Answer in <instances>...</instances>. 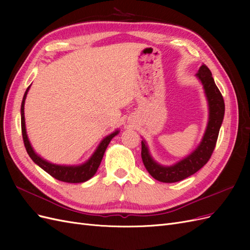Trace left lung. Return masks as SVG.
<instances>
[{"mask_svg": "<svg viewBox=\"0 0 250 250\" xmlns=\"http://www.w3.org/2000/svg\"><path fill=\"white\" fill-rule=\"evenodd\" d=\"M196 76L202 83L208 103V122L198 147L184 160L166 167L153 160L150 155L146 142L144 140L142 141L141 154L144 166L151 176L162 183H176L193 175L208 162L216 146L225 110L223 97L206 64L200 66Z\"/></svg>", "mask_w": 250, "mask_h": 250, "instance_id": "left-lung-1", "label": "left lung"}]
</instances>
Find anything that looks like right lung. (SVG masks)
Instances as JSON below:
<instances>
[{"label": "right lung", "instance_id": "right-lung-1", "mask_svg": "<svg viewBox=\"0 0 250 250\" xmlns=\"http://www.w3.org/2000/svg\"><path fill=\"white\" fill-rule=\"evenodd\" d=\"M30 86L26 89L24 98H22L21 101V134H22V140H24V145L27 150L29 156L31 157V160L39 165L40 167L49 173L52 177L56 178L57 180L63 181V183H70V184H79V183H84V181L92 178L99 166L101 164V161L103 158L105 150H106L108 144L110 143L111 139L119 133V130H116L115 132L110 133L107 137H105L99 146L97 147L96 151L93 153V155L88 158L84 164L79 165V166H63V165H56L52 164L46 160H43L39 154H36L35 151L33 150L31 144L29 142L27 131H26V125H25V112H24V106H25V100L28 94Z\"/></svg>", "mask_w": 250, "mask_h": 250}]
</instances>
